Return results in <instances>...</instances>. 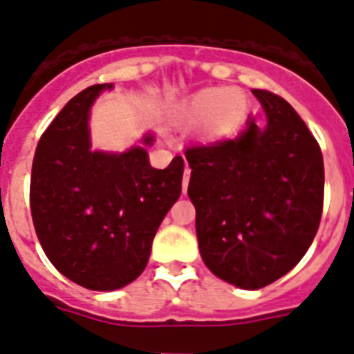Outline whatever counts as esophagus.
I'll list each match as a JSON object with an SVG mask.
<instances>
[{"label": "esophagus", "mask_w": 354, "mask_h": 354, "mask_svg": "<svg viewBox=\"0 0 354 354\" xmlns=\"http://www.w3.org/2000/svg\"><path fill=\"white\" fill-rule=\"evenodd\" d=\"M188 183H190V168L186 166L185 175H183V194H186V190H188Z\"/></svg>", "instance_id": "1"}]
</instances>
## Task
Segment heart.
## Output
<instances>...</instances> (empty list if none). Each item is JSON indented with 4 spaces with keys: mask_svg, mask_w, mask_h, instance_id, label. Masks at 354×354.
Returning a JSON list of instances; mask_svg holds the SVG:
<instances>
[{
    "mask_svg": "<svg viewBox=\"0 0 354 354\" xmlns=\"http://www.w3.org/2000/svg\"><path fill=\"white\" fill-rule=\"evenodd\" d=\"M245 116V97L240 90H203L180 111V120L188 125L203 122L208 138L231 134Z\"/></svg>",
    "mask_w": 354,
    "mask_h": 354,
    "instance_id": "1",
    "label": "heart"
}]
</instances>
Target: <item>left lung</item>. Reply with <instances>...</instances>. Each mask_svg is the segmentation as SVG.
<instances>
[{
  "instance_id": "1",
  "label": "left lung",
  "mask_w": 354,
  "mask_h": 354,
  "mask_svg": "<svg viewBox=\"0 0 354 354\" xmlns=\"http://www.w3.org/2000/svg\"><path fill=\"white\" fill-rule=\"evenodd\" d=\"M253 94L268 116L264 129L251 120L234 138L185 151L203 262L245 290L264 288L305 257L325 188L319 144L294 106L268 90Z\"/></svg>"
}]
</instances>
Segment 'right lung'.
<instances>
[{"instance_id":"add662e5","label":"right lung","mask_w":354,"mask_h":354,"mask_svg":"<svg viewBox=\"0 0 354 354\" xmlns=\"http://www.w3.org/2000/svg\"><path fill=\"white\" fill-rule=\"evenodd\" d=\"M79 92L38 140L29 203L51 264L88 290H118L146 270L153 238L180 196L185 160L155 169L147 151H90L88 111L103 88ZM151 144L153 136L144 138Z\"/></svg>"}]
</instances>
